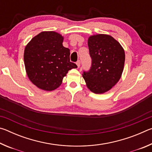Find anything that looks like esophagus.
Returning a JSON list of instances; mask_svg holds the SVG:
<instances>
[{
	"label": "esophagus",
	"instance_id": "obj_1",
	"mask_svg": "<svg viewBox=\"0 0 152 152\" xmlns=\"http://www.w3.org/2000/svg\"><path fill=\"white\" fill-rule=\"evenodd\" d=\"M76 65H77V66H78V68H79L80 66V60L77 61H76Z\"/></svg>",
	"mask_w": 152,
	"mask_h": 152
}]
</instances>
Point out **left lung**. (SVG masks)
Returning <instances> with one entry per match:
<instances>
[{"instance_id":"1","label":"left lung","mask_w":152,"mask_h":152,"mask_svg":"<svg viewBox=\"0 0 152 152\" xmlns=\"http://www.w3.org/2000/svg\"><path fill=\"white\" fill-rule=\"evenodd\" d=\"M92 64L82 76L90 91L104 93L113 88L121 77L125 64V51L116 39L109 35L90 36L88 39Z\"/></svg>"}]
</instances>
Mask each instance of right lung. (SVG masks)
Masks as SVG:
<instances>
[{"label": "right lung", "instance_id": "add662e5", "mask_svg": "<svg viewBox=\"0 0 152 152\" xmlns=\"http://www.w3.org/2000/svg\"><path fill=\"white\" fill-rule=\"evenodd\" d=\"M64 37L55 31H43L32 38L24 51V63L29 79L40 89L58 88L68 71L76 68L70 61V50L62 45Z\"/></svg>", "mask_w": 152, "mask_h": 152}]
</instances>
